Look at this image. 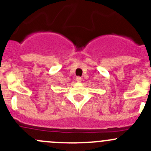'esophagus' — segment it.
I'll list each match as a JSON object with an SVG mask.
<instances>
[{"label":"esophagus","instance_id":"esophagus-1","mask_svg":"<svg viewBox=\"0 0 151 151\" xmlns=\"http://www.w3.org/2000/svg\"><path fill=\"white\" fill-rule=\"evenodd\" d=\"M76 81H77V83H80V82L82 81V78L80 77H77V78H76Z\"/></svg>","mask_w":151,"mask_h":151}]
</instances>
